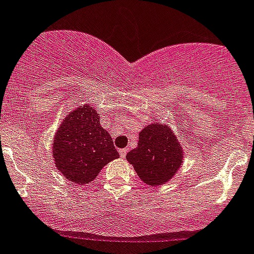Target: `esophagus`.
I'll list each match as a JSON object with an SVG mask.
<instances>
[{"mask_svg":"<svg viewBox=\"0 0 254 254\" xmlns=\"http://www.w3.org/2000/svg\"><path fill=\"white\" fill-rule=\"evenodd\" d=\"M127 149H120V152H119V153H120V156H121V158H124L125 156H127Z\"/></svg>","mask_w":254,"mask_h":254,"instance_id":"34e87169","label":"esophagus"}]
</instances>
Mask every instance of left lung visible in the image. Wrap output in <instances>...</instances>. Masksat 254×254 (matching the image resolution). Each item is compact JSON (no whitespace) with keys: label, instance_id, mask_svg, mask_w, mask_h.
Wrapping results in <instances>:
<instances>
[{"label":"left lung","instance_id":"obj_1","mask_svg":"<svg viewBox=\"0 0 254 254\" xmlns=\"http://www.w3.org/2000/svg\"><path fill=\"white\" fill-rule=\"evenodd\" d=\"M183 147L176 135L164 123H154L139 133L138 147L127 152L139 179L151 187H160L171 180L182 167Z\"/></svg>","mask_w":254,"mask_h":254}]
</instances>
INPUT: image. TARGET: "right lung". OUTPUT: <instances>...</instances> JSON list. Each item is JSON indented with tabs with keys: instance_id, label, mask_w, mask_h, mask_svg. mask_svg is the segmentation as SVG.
<instances>
[{
	"instance_id": "obj_1",
	"label": "right lung",
	"mask_w": 254,
	"mask_h": 254,
	"mask_svg": "<svg viewBox=\"0 0 254 254\" xmlns=\"http://www.w3.org/2000/svg\"><path fill=\"white\" fill-rule=\"evenodd\" d=\"M57 170L74 184L93 182L101 170L119 158L112 138L100 124V114L83 105L65 116L54 138Z\"/></svg>"
}]
</instances>
